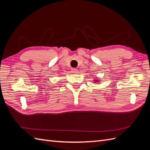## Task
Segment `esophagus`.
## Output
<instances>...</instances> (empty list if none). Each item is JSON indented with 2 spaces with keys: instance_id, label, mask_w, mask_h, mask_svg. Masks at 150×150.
Instances as JSON below:
<instances>
[{
  "instance_id": "1",
  "label": "esophagus",
  "mask_w": 150,
  "mask_h": 150,
  "mask_svg": "<svg viewBox=\"0 0 150 150\" xmlns=\"http://www.w3.org/2000/svg\"><path fill=\"white\" fill-rule=\"evenodd\" d=\"M71 72H72V73H78V70L76 69V68H72L71 69Z\"/></svg>"
}]
</instances>
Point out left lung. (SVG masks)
<instances>
[{
	"instance_id": "left-lung-1",
	"label": "left lung",
	"mask_w": 150,
	"mask_h": 150,
	"mask_svg": "<svg viewBox=\"0 0 150 150\" xmlns=\"http://www.w3.org/2000/svg\"><path fill=\"white\" fill-rule=\"evenodd\" d=\"M94 81H95V82H96V83H98V81H99V80H94Z\"/></svg>"
}]
</instances>
